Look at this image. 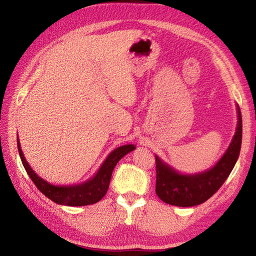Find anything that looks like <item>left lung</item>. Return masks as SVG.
I'll list each match as a JSON object with an SVG mask.
<instances>
[{"instance_id":"obj_1","label":"left lung","mask_w":256,"mask_h":256,"mask_svg":"<svg viewBox=\"0 0 256 256\" xmlns=\"http://www.w3.org/2000/svg\"><path fill=\"white\" fill-rule=\"evenodd\" d=\"M236 133L226 152L209 170L194 175L180 174L156 156V193L160 200L176 206H194L206 202L218 190L230 174L242 146V114L237 106Z\"/></svg>"}]
</instances>
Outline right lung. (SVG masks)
I'll list each match as a JSON object with an SVG mask.
<instances>
[{
    "label": "right lung",
    "instance_id": "add662e5",
    "mask_svg": "<svg viewBox=\"0 0 256 256\" xmlns=\"http://www.w3.org/2000/svg\"><path fill=\"white\" fill-rule=\"evenodd\" d=\"M16 142H18L19 154L24 170L28 172V175L34 182V184L37 186V188L40 190L45 196L48 198L50 200L55 203H58V204L68 206H89L100 201L102 198L105 196L107 190L110 188V177L116 164H118L125 154H128V152H131V151L136 149V146L133 144L118 146V148L112 151L92 178L78 185L58 186L50 184L45 180H42V177L38 176L36 172L32 170V167L29 166V164L24 158L22 150L20 148L19 138H16Z\"/></svg>",
    "mask_w": 256,
    "mask_h": 256
}]
</instances>
